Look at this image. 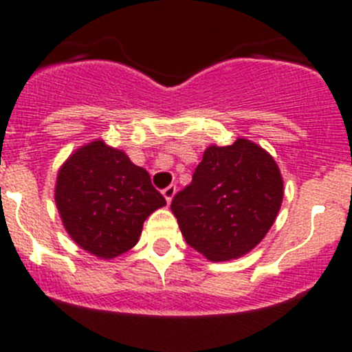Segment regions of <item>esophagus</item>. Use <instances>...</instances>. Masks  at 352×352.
<instances>
[{"instance_id":"esophagus-1","label":"esophagus","mask_w":352,"mask_h":352,"mask_svg":"<svg viewBox=\"0 0 352 352\" xmlns=\"http://www.w3.org/2000/svg\"><path fill=\"white\" fill-rule=\"evenodd\" d=\"M175 190H177L175 186H168L166 189H163V197L166 199V202H168V204L172 202L173 196H175Z\"/></svg>"}]
</instances>
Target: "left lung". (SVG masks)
<instances>
[{"mask_svg":"<svg viewBox=\"0 0 352 352\" xmlns=\"http://www.w3.org/2000/svg\"><path fill=\"white\" fill-rule=\"evenodd\" d=\"M285 196L281 170L271 153L239 138L211 144L192 182L172 201L186 242L208 261L240 258L264 240Z\"/></svg>","mask_w":352,"mask_h":352,"instance_id":"1","label":"left lung"}]
</instances>
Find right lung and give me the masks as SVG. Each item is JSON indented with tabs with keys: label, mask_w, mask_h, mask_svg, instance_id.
<instances>
[{
	"label": "right lung",
	"mask_w": 352,
	"mask_h": 352,
	"mask_svg": "<svg viewBox=\"0 0 352 352\" xmlns=\"http://www.w3.org/2000/svg\"><path fill=\"white\" fill-rule=\"evenodd\" d=\"M54 201L69 239L105 261L131 250L144 219L166 206L150 173L104 140L67 156L56 179Z\"/></svg>",
	"instance_id": "right-lung-1"
}]
</instances>
